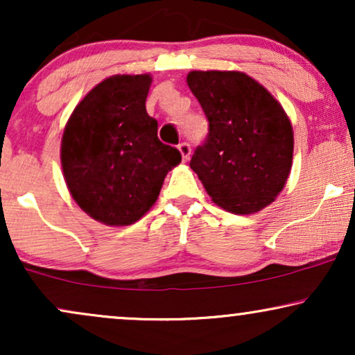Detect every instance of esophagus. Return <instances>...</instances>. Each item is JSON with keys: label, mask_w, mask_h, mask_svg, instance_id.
<instances>
[{"label": "esophagus", "mask_w": 355, "mask_h": 355, "mask_svg": "<svg viewBox=\"0 0 355 355\" xmlns=\"http://www.w3.org/2000/svg\"><path fill=\"white\" fill-rule=\"evenodd\" d=\"M178 150H180V154H182V157H183V160H188L190 159V154H191V146L188 144V142H180V144H178Z\"/></svg>", "instance_id": "esophagus-1"}]
</instances>
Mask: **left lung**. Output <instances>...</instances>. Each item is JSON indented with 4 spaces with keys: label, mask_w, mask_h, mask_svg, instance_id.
<instances>
[{
    "label": "left lung",
    "mask_w": 355,
    "mask_h": 355,
    "mask_svg": "<svg viewBox=\"0 0 355 355\" xmlns=\"http://www.w3.org/2000/svg\"><path fill=\"white\" fill-rule=\"evenodd\" d=\"M187 83L208 119L190 167L221 208L234 214L266 208L291 168L293 129L284 107L241 71H190Z\"/></svg>",
    "instance_id": "left-lung-1"
}]
</instances>
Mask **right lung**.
<instances>
[{"label": "right lung", "instance_id": "obj_1", "mask_svg": "<svg viewBox=\"0 0 355 355\" xmlns=\"http://www.w3.org/2000/svg\"><path fill=\"white\" fill-rule=\"evenodd\" d=\"M149 75H116L75 107L62 137V168L80 208L96 221L128 226L155 203L180 150L157 136L146 111Z\"/></svg>", "mask_w": 355, "mask_h": 355}]
</instances>
